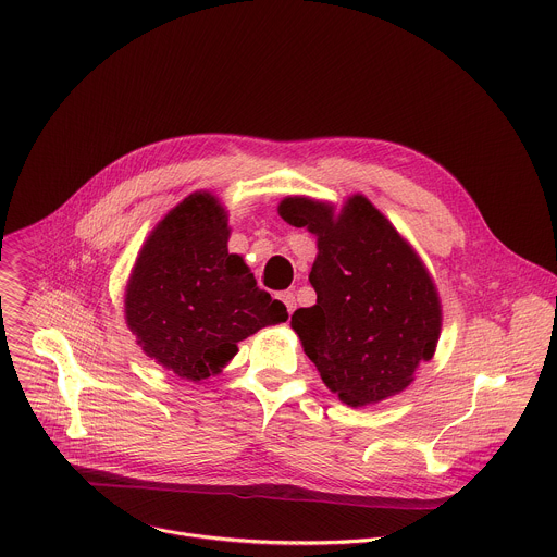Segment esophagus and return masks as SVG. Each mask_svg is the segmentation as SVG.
Masks as SVG:
<instances>
[{
  "instance_id": "esophagus-1",
  "label": "esophagus",
  "mask_w": 557,
  "mask_h": 557,
  "mask_svg": "<svg viewBox=\"0 0 557 557\" xmlns=\"http://www.w3.org/2000/svg\"><path fill=\"white\" fill-rule=\"evenodd\" d=\"M280 299H282V304L286 306V310H288V314H293L295 312V295L293 293H288V290H284V293H280Z\"/></svg>"
}]
</instances>
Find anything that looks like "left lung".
Returning <instances> with one entry per match:
<instances>
[{
  "instance_id": "obj_1",
  "label": "left lung",
  "mask_w": 557,
  "mask_h": 557,
  "mask_svg": "<svg viewBox=\"0 0 557 557\" xmlns=\"http://www.w3.org/2000/svg\"><path fill=\"white\" fill-rule=\"evenodd\" d=\"M280 214L319 236L308 277L317 304L295 310L290 325L325 386L354 408L401 393L441 334V304L423 262L362 195L336 219L306 197L284 199Z\"/></svg>"
}]
</instances>
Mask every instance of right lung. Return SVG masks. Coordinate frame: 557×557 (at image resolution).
I'll return each mask as SVG.
<instances>
[{
    "mask_svg": "<svg viewBox=\"0 0 557 557\" xmlns=\"http://www.w3.org/2000/svg\"><path fill=\"white\" fill-rule=\"evenodd\" d=\"M227 238L223 208L195 193L151 232L127 284L125 319L138 345L190 382L232 360L238 341L288 319L286 306L227 251Z\"/></svg>",
    "mask_w": 557,
    "mask_h": 557,
    "instance_id": "right-lung-1",
    "label": "right lung"
}]
</instances>
